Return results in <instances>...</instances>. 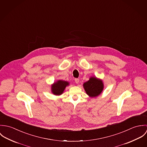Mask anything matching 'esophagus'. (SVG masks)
<instances>
[{
    "label": "esophagus",
    "instance_id": "obj_1",
    "mask_svg": "<svg viewBox=\"0 0 147 147\" xmlns=\"http://www.w3.org/2000/svg\"><path fill=\"white\" fill-rule=\"evenodd\" d=\"M75 83H76V84H79V79H75Z\"/></svg>",
    "mask_w": 147,
    "mask_h": 147
}]
</instances>
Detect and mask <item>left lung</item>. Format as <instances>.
I'll return each instance as SVG.
<instances>
[{
    "instance_id": "obj_1",
    "label": "left lung",
    "mask_w": 147,
    "mask_h": 147,
    "mask_svg": "<svg viewBox=\"0 0 147 147\" xmlns=\"http://www.w3.org/2000/svg\"><path fill=\"white\" fill-rule=\"evenodd\" d=\"M83 87L89 97H96L101 93L104 86L101 80L96 77H91L88 82L84 83Z\"/></svg>"
}]
</instances>
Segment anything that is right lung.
<instances>
[{
    "mask_svg": "<svg viewBox=\"0 0 147 147\" xmlns=\"http://www.w3.org/2000/svg\"><path fill=\"white\" fill-rule=\"evenodd\" d=\"M69 85V83L64 80H58L51 85V92L55 95L62 94L67 86Z\"/></svg>",
    "mask_w": 147,
    "mask_h": 147,
    "instance_id": "right-lung-1",
    "label": "right lung"
}]
</instances>
